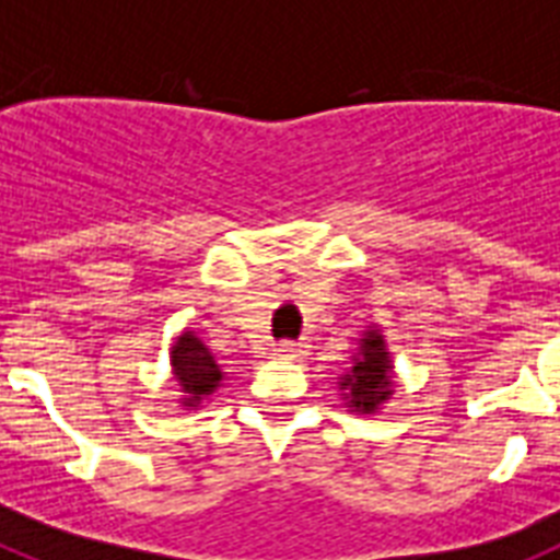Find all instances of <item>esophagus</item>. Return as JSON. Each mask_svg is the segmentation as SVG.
I'll return each instance as SVG.
<instances>
[{
  "mask_svg": "<svg viewBox=\"0 0 560 560\" xmlns=\"http://www.w3.org/2000/svg\"><path fill=\"white\" fill-rule=\"evenodd\" d=\"M306 350H310L306 341H280V345L275 348V353L283 359H301L306 357Z\"/></svg>",
  "mask_w": 560,
  "mask_h": 560,
  "instance_id": "1",
  "label": "esophagus"
}]
</instances>
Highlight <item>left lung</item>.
Returning <instances> with one entry per match:
<instances>
[{"instance_id":"8db88e82","label":"left lung","mask_w":560,"mask_h":560,"mask_svg":"<svg viewBox=\"0 0 560 560\" xmlns=\"http://www.w3.org/2000/svg\"><path fill=\"white\" fill-rule=\"evenodd\" d=\"M339 388L345 392V406L359 415H374L392 397V357L380 329H365Z\"/></svg>"}]
</instances>
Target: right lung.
<instances>
[{
	"mask_svg": "<svg viewBox=\"0 0 560 560\" xmlns=\"http://www.w3.org/2000/svg\"><path fill=\"white\" fill-rule=\"evenodd\" d=\"M168 362H172V374H175L177 385L184 392L180 402L186 409H195L198 402L212 397L221 380H224L207 345L195 336L192 329L177 336V341L172 345V353H168Z\"/></svg>",
	"mask_w": 560,
	"mask_h": 560,
	"instance_id": "right-lung-1",
	"label": "right lung"
}]
</instances>
